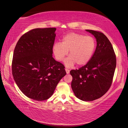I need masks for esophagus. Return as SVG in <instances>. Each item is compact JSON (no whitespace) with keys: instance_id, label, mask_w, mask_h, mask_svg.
<instances>
[{"instance_id":"esophagus-1","label":"esophagus","mask_w":128,"mask_h":128,"mask_svg":"<svg viewBox=\"0 0 128 128\" xmlns=\"http://www.w3.org/2000/svg\"><path fill=\"white\" fill-rule=\"evenodd\" d=\"M65 70H66V73L67 74H68L69 73V72H70V71H69V69H68L67 68L65 69Z\"/></svg>"}]
</instances>
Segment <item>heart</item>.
I'll list each match as a JSON object with an SVG mask.
<instances>
[{
	"mask_svg": "<svg viewBox=\"0 0 128 128\" xmlns=\"http://www.w3.org/2000/svg\"><path fill=\"white\" fill-rule=\"evenodd\" d=\"M96 42L91 36L75 32L69 33L63 37L61 42H56L53 51L58 61H62L68 54L70 56L64 63L67 67H71L75 64L77 66L86 64L90 61L96 48Z\"/></svg>",
	"mask_w": 128,
	"mask_h": 128,
	"instance_id": "heart-1",
	"label": "heart"
}]
</instances>
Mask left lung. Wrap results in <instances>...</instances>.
Segmentation results:
<instances>
[{"label": "left lung", "instance_id": "obj_1", "mask_svg": "<svg viewBox=\"0 0 128 128\" xmlns=\"http://www.w3.org/2000/svg\"><path fill=\"white\" fill-rule=\"evenodd\" d=\"M94 35L96 47L91 59L78 69L72 70V88L81 100L91 102L102 97L109 90L116 65L114 49L108 38L98 31L86 30Z\"/></svg>", "mask_w": 128, "mask_h": 128}]
</instances>
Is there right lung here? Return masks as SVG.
Masks as SVG:
<instances>
[{
  "instance_id": "right-lung-1",
  "label": "right lung",
  "mask_w": 128,
  "mask_h": 128,
  "mask_svg": "<svg viewBox=\"0 0 128 128\" xmlns=\"http://www.w3.org/2000/svg\"><path fill=\"white\" fill-rule=\"evenodd\" d=\"M56 28H36L20 37L15 46L12 69L15 83L28 98L37 101L52 96L66 72L53 58Z\"/></svg>"
}]
</instances>
